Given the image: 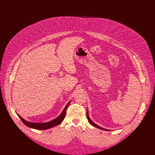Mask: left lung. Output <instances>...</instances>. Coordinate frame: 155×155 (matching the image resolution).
Instances as JSON below:
<instances>
[{
    "label": "left lung",
    "mask_w": 155,
    "mask_h": 155,
    "mask_svg": "<svg viewBox=\"0 0 155 155\" xmlns=\"http://www.w3.org/2000/svg\"><path fill=\"white\" fill-rule=\"evenodd\" d=\"M86 115H87V118L88 121H89V123H90L92 126H94V127H97V128H99V129H102V130H108V129H104V128H103V127H100L99 126L96 124L94 123H93V122L91 121V120L90 119V117H89V114H88L87 110V112H86Z\"/></svg>",
    "instance_id": "obj_1"
}]
</instances>
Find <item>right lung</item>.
I'll list each match as a JSON object with an SVG mask.
<instances>
[{
	"label": "right lung",
	"mask_w": 155,
	"mask_h": 155,
	"mask_svg": "<svg viewBox=\"0 0 155 155\" xmlns=\"http://www.w3.org/2000/svg\"><path fill=\"white\" fill-rule=\"evenodd\" d=\"M71 101L69 102V103L66 105V106L65 107V108H64L63 111L62 112V113L59 115V117H58L56 118L48 121V122H46V123H32V122H29L28 121L25 120H24L23 118H22L21 116H19L18 114H17L18 115V117L20 118V119L23 121V123L26 125L27 126L32 128V129H38V130H45V129H48L51 127H53L54 126H56L58 125H59V124L61 123V122L62 121V120L64 119L65 115V112H66V109H67L68 105H69Z\"/></svg>",
	"instance_id": "right-lung-1"
}]
</instances>
